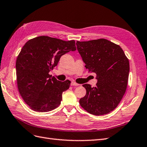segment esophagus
I'll use <instances>...</instances> for the list:
<instances>
[{"mask_svg": "<svg viewBox=\"0 0 147 147\" xmlns=\"http://www.w3.org/2000/svg\"><path fill=\"white\" fill-rule=\"evenodd\" d=\"M79 84H78V83H76L74 81H71V86H79Z\"/></svg>", "mask_w": 147, "mask_h": 147, "instance_id": "obj_1", "label": "esophagus"}]
</instances>
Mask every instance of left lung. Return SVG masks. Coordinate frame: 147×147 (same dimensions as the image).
Here are the masks:
<instances>
[{
  "label": "left lung",
  "mask_w": 147,
  "mask_h": 147,
  "mask_svg": "<svg viewBox=\"0 0 147 147\" xmlns=\"http://www.w3.org/2000/svg\"><path fill=\"white\" fill-rule=\"evenodd\" d=\"M77 49L89 72L97 74V83L82 86L86 94L81 106L94 115L108 114L116 108L126 90L129 60L118 45L105 39L76 42Z\"/></svg>",
  "instance_id": "1"
}]
</instances>
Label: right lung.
<instances>
[{"mask_svg":"<svg viewBox=\"0 0 147 147\" xmlns=\"http://www.w3.org/2000/svg\"><path fill=\"white\" fill-rule=\"evenodd\" d=\"M76 50L74 40L44 36L24 44L16 59V80L21 96L32 110L47 112L60 105L63 92L69 89L71 82L58 81L49 73L62 55Z\"/></svg>","mask_w":147,"mask_h":147,"instance_id":"1","label":"right lung"}]
</instances>
